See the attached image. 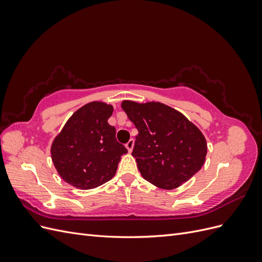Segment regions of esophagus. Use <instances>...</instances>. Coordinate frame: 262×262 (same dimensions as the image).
Segmentation results:
<instances>
[{"mask_svg":"<svg viewBox=\"0 0 262 262\" xmlns=\"http://www.w3.org/2000/svg\"><path fill=\"white\" fill-rule=\"evenodd\" d=\"M133 145H134V141H133V139H131V140H129V142H128V143H126V144H125V147H126V148H128V150H129V152H131V150H132V148H133Z\"/></svg>","mask_w":262,"mask_h":262,"instance_id":"esophagus-1","label":"esophagus"}]
</instances>
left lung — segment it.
Wrapping results in <instances>:
<instances>
[{"label": "left lung", "mask_w": 262, "mask_h": 262, "mask_svg": "<svg viewBox=\"0 0 262 262\" xmlns=\"http://www.w3.org/2000/svg\"><path fill=\"white\" fill-rule=\"evenodd\" d=\"M121 107L139 131L132 155L145 180L163 189H173L201 169L207 141L184 115L154 101L124 100Z\"/></svg>", "instance_id": "left-lung-1"}]
</instances>
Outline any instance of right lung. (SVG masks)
Listing matches in <instances>:
<instances>
[{
    "label": "right lung",
    "mask_w": 262,
    "mask_h": 262,
    "mask_svg": "<svg viewBox=\"0 0 262 262\" xmlns=\"http://www.w3.org/2000/svg\"><path fill=\"white\" fill-rule=\"evenodd\" d=\"M113 106L90 102L75 112L51 146L59 175L78 189H93L112 179L126 149L108 123Z\"/></svg>",
    "instance_id": "1"
}]
</instances>
